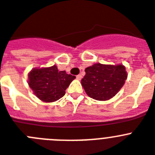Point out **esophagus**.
<instances>
[{
    "label": "esophagus",
    "instance_id": "esophagus-1",
    "mask_svg": "<svg viewBox=\"0 0 155 155\" xmlns=\"http://www.w3.org/2000/svg\"><path fill=\"white\" fill-rule=\"evenodd\" d=\"M76 79L79 80H80L82 79V75H76Z\"/></svg>",
    "mask_w": 155,
    "mask_h": 155
}]
</instances>
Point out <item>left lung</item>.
Instances as JSON below:
<instances>
[{"label": "left lung", "instance_id": "left-lung-1", "mask_svg": "<svg viewBox=\"0 0 155 155\" xmlns=\"http://www.w3.org/2000/svg\"><path fill=\"white\" fill-rule=\"evenodd\" d=\"M81 84L89 97L106 101L114 97L124 84L127 72L124 65L95 64L85 69Z\"/></svg>", "mask_w": 155, "mask_h": 155}]
</instances>
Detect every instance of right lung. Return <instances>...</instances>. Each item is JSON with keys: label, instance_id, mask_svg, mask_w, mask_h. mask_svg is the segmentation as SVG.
Here are the masks:
<instances>
[{"label": "right lung", "instance_id": "add662e5", "mask_svg": "<svg viewBox=\"0 0 155 155\" xmlns=\"http://www.w3.org/2000/svg\"><path fill=\"white\" fill-rule=\"evenodd\" d=\"M30 87L36 97L45 102H55L65 94V90L75 75L67 74L65 71H58V67L35 68L28 75Z\"/></svg>", "mask_w": 155, "mask_h": 155}]
</instances>
